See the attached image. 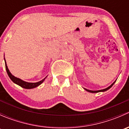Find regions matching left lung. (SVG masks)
<instances>
[{"mask_svg": "<svg viewBox=\"0 0 129 129\" xmlns=\"http://www.w3.org/2000/svg\"><path fill=\"white\" fill-rule=\"evenodd\" d=\"M115 82H114L113 83V84H112L111 85H110V86H109V87L106 88V89H105L99 90H96V91H93V90H88V89H85V90H87V92H91V93H97V92H104V91H106V90H107L108 89H110V87H112V85H114V83H115Z\"/></svg>", "mask_w": 129, "mask_h": 129, "instance_id": "obj_1", "label": "left lung"}]
</instances>
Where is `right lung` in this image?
Returning <instances> with one entry per match:
<instances>
[{
	"label": "right lung",
	"mask_w": 129,
	"mask_h": 129,
	"mask_svg": "<svg viewBox=\"0 0 129 129\" xmlns=\"http://www.w3.org/2000/svg\"><path fill=\"white\" fill-rule=\"evenodd\" d=\"M5 63H6V71H7V74H8L9 77H10V79H11L12 80L13 82H14L15 84H17V85H19V86L22 87L24 88V89H33V88H35L36 87L39 86V85H40V84H42V83L44 82V80H45V79H42V80H40V81L38 82H36V83H29V82H24L23 81V80H22L21 79H19V78H17L15 77H14V75H12L11 73L10 72V71H9L8 69V67H7V64H6V60H5Z\"/></svg>",
	"instance_id": "obj_1"
}]
</instances>
